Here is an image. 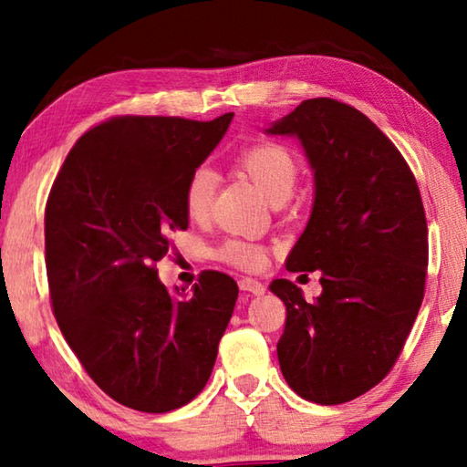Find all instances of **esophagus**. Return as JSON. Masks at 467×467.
<instances>
[{
	"label": "esophagus",
	"mask_w": 467,
	"mask_h": 467,
	"mask_svg": "<svg viewBox=\"0 0 467 467\" xmlns=\"http://www.w3.org/2000/svg\"><path fill=\"white\" fill-rule=\"evenodd\" d=\"M239 286H241V290H244V292H251V295H264L265 292V286L259 280H255V278H241L239 280Z\"/></svg>",
	"instance_id": "34e87169"
}]
</instances>
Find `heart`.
Returning a JSON list of instances; mask_svg holds the SVG:
<instances>
[{
    "label": "heart",
    "instance_id": "b5f03b06",
    "mask_svg": "<svg viewBox=\"0 0 467 467\" xmlns=\"http://www.w3.org/2000/svg\"><path fill=\"white\" fill-rule=\"evenodd\" d=\"M236 167L247 177L259 192L274 205H280L288 200L298 183L300 167L296 156L286 146L278 141H257L243 148L236 154ZM216 195V175L208 167H197L187 177L183 202L185 212L192 220H203L210 214L212 203ZM216 255L239 270H259L265 265L267 253L262 244L231 236L218 244Z\"/></svg>",
    "mask_w": 467,
    "mask_h": 467
}]
</instances>
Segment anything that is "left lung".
<instances>
[{"label":"left lung","instance_id":"obj_1","mask_svg":"<svg viewBox=\"0 0 467 467\" xmlns=\"http://www.w3.org/2000/svg\"><path fill=\"white\" fill-rule=\"evenodd\" d=\"M267 131L298 136L315 171L313 214L286 270H319L323 286L306 303L290 280L270 284L286 305L280 368L300 398L344 404L387 377L422 305L420 189L393 141L342 100H303Z\"/></svg>","mask_w":467,"mask_h":467}]
</instances>
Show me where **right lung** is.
<instances>
[{
	"instance_id": "obj_1",
	"label": "right lung",
	"mask_w": 467,
	"mask_h": 467,
	"mask_svg": "<svg viewBox=\"0 0 467 467\" xmlns=\"http://www.w3.org/2000/svg\"><path fill=\"white\" fill-rule=\"evenodd\" d=\"M233 113L212 121L117 115L69 150L45 205L51 309L86 373L109 398L164 414L208 383L239 286L203 270L169 290L156 262L189 220L183 192Z\"/></svg>"
}]
</instances>
